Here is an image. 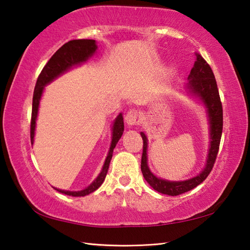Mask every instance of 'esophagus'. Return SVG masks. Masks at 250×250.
I'll return each instance as SVG.
<instances>
[{
    "mask_svg": "<svg viewBox=\"0 0 250 250\" xmlns=\"http://www.w3.org/2000/svg\"><path fill=\"white\" fill-rule=\"evenodd\" d=\"M125 124L129 126H133L137 125L140 120V111H137L136 109L129 110L125 117Z\"/></svg>",
    "mask_w": 250,
    "mask_h": 250,
    "instance_id": "34e87169",
    "label": "esophagus"
}]
</instances>
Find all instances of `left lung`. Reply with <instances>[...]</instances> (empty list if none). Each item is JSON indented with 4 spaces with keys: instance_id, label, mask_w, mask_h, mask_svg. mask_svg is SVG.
Instances as JSON below:
<instances>
[{
    "instance_id": "left-lung-1",
    "label": "left lung",
    "mask_w": 250,
    "mask_h": 250,
    "mask_svg": "<svg viewBox=\"0 0 250 250\" xmlns=\"http://www.w3.org/2000/svg\"><path fill=\"white\" fill-rule=\"evenodd\" d=\"M195 56L196 60L188 76L189 83L187 84V89L191 94L201 100V102L204 104L206 108L207 116H208L210 125V144L205 167L195 177L184 180V182H168V180L156 177L148 167L147 137L143 132H141V135L143 137V155L141 163L143 176L146 179V182L158 192L172 196L179 195L195 188L196 186L203 183L206 177L208 176L211 169H213L217 153L219 150L222 125H224L222 105L214 73L211 71L208 63L203 59V57L199 54H195Z\"/></svg>"
}]
</instances>
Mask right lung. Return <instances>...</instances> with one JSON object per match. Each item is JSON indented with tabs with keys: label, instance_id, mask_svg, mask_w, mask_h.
I'll return each mask as SVG.
<instances>
[{
	"label": "right lung",
	"instance_id": "1",
	"mask_svg": "<svg viewBox=\"0 0 250 250\" xmlns=\"http://www.w3.org/2000/svg\"><path fill=\"white\" fill-rule=\"evenodd\" d=\"M98 46L95 44L94 40H73L67 42L63 45L61 48L56 51V54L52 56L49 61L46 63L43 70H42L39 78L36 81V84L34 88L33 93V103H32V116H31V143L33 144L34 142V133H35V125H36V118L37 113H39V106L40 101L43 94V90L46 84L51 83L54 79H56L58 76H60L61 74L68 71L70 68L75 65H79L81 63L86 62L89 58H91L93 54L97 50ZM125 125H124V117L120 114L117 117L114 125H113V137H111V144L108 151V155L106 157V160L104 162V166L102 171L99 174V176L95 178L94 182L88 186L86 189L81 191H66L57 189L61 193H64L66 195L72 196H84L89 193H92L93 191L97 190L101 185L103 184L104 179L107 174L109 163L113 157L114 148L116 147V144L120 140V137L124 133Z\"/></svg>",
	"mask_w": 250,
	"mask_h": 250
}]
</instances>
